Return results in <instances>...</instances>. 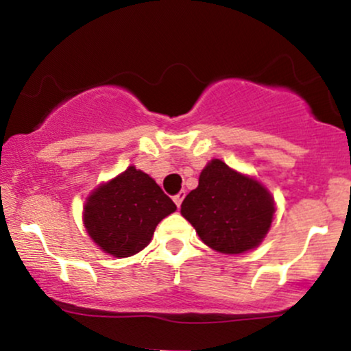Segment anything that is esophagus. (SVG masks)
<instances>
[{
	"label": "esophagus",
	"instance_id": "34e87169",
	"mask_svg": "<svg viewBox=\"0 0 351 351\" xmlns=\"http://www.w3.org/2000/svg\"><path fill=\"white\" fill-rule=\"evenodd\" d=\"M183 199H184V191H180L178 195L176 196H173V201H175V204L176 206H181V203H183Z\"/></svg>",
	"mask_w": 351,
	"mask_h": 351
}]
</instances>
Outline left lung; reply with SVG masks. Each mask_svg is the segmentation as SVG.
Returning <instances> with one entry per match:
<instances>
[{
  "mask_svg": "<svg viewBox=\"0 0 351 351\" xmlns=\"http://www.w3.org/2000/svg\"><path fill=\"white\" fill-rule=\"evenodd\" d=\"M181 215L204 244L232 256L263 243L276 215V203L261 181L215 158L201 171L198 188L181 203Z\"/></svg>",
  "mask_w": 351,
  "mask_h": 351,
  "instance_id": "1",
  "label": "left lung"
}]
</instances>
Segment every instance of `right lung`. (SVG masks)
Returning <instances> with one entry per match:
<instances>
[{
  "instance_id": "add662e5",
  "label": "right lung",
  "mask_w": 351,
  "mask_h": 351,
  "mask_svg": "<svg viewBox=\"0 0 351 351\" xmlns=\"http://www.w3.org/2000/svg\"><path fill=\"white\" fill-rule=\"evenodd\" d=\"M175 209L152 176L128 167L87 196L82 219L90 239L122 259L147 247L160 221Z\"/></svg>"
}]
</instances>
